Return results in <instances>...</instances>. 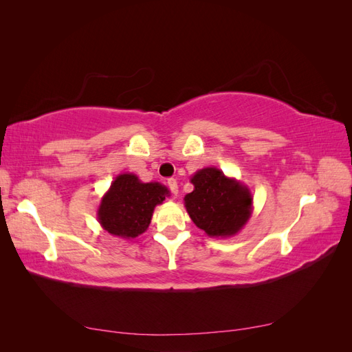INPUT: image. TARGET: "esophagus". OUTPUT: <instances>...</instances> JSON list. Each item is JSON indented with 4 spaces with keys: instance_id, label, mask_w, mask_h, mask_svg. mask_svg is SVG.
<instances>
[{
    "instance_id": "34e87169",
    "label": "esophagus",
    "mask_w": 352,
    "mask_h": 352,
    "mask_svg": "<svg viewBox=\"0 0 352 352\" xmlns=\"http://www.w3.org/2000/svg\"><path fill=\"white\" fill-rule=\"evenodd\" d=\"M167 185H168V188H170V190H172V192L175 194V195H177V182H176V179H168L167 180Z\"/></svg>"
}]
</instances>
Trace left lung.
Segmentation results:
<instances>
[{"mask_svg": "<svg viewBox=\"0 0 352 352\" xmlns=\"http://www.w3.org/2000/svg\"><path fill=\"white\" fill-rule=\"evenodd\" d=\"M194 190L185 208L195 226L211 238H230L242 230L252 214V194L247 185L217 167H204L190 177Z\"/></svg>", "mask_w": 352, "mask_h": 352, "instance_id": "obj_1", "label": "left lung"}]
</instances>
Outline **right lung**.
<instances>
[{
    "mask_svg": "<svg viewBox=\"0 0 352 352\" xmlns=\"http://www.w3.org/2000/svg\"><path fill=\"white\" fill-rule=\"evenodd\" d=\"M170 197L167 186L158 182L144 184L133 173L116 176L101 198L97 219L113 236L133 239L150 226L154 208Z\"/></svg>",
    "mask_w": 352,
    "mask_h": 352,
    "instance_id": "obj_1",
    "label": "right lung"
}]
</instances>
